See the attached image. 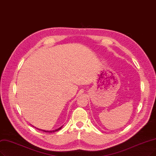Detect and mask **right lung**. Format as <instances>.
Wrapping results in <instances>:
<instances>
[{
	"label": "right lung",
	"mask_w": 156,
	"mask_h": 156,
	"mask_svg": "<svg viewBox=\"0 0 156 156\" xmlns=\"http://www.w3.org/2000/svg\"><path fill=\"white\" fill-rule=\"evenodd\" d=\"M62 126H60V128H58V129H55V130H42V129H38V128H37V127H35V128H36V129H38V130H42V131H44V132H51V133H52V132H56V131H58V130H60V129L62 128Z\"/></svg>",
	"instance_id": "right-lung-1"
}]
</instances>
